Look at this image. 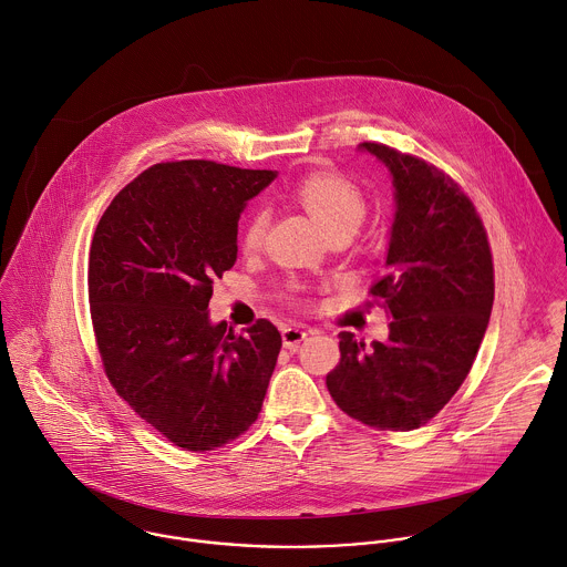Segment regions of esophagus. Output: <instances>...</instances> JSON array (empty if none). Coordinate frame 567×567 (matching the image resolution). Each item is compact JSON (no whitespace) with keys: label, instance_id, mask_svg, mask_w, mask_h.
Masks as SVG:
<instances>
[{"label":"esophagus","instance_id":"esophagus-1","mask_svg":"<svg viewBox=\"0 0 567 567\" xmlns=\"http://www.w3.org/2000/svg\"><path fill=\"white\" fill-rule=\"evenodd\" d=\"M307 336H309V331L302 329V327H285V329H282V344H285L287 349H298V344H300Z\"/></svg>","mask_w":567,"mask_h":567}]
</instances>
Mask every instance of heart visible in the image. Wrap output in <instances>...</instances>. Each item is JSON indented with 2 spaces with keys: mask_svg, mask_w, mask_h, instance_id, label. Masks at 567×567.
<instances>
[{
  "mask_svg": "<svg viewBox=\"0 0 567 567\" xmlns=\"http://www.w3.org/2000/svg\"><path fill=\"white\" fill-rule=\"evenodd\" d=\"M296 198L313 216V220L327 231L349 229L353 231L364 216V198L360 188L340 173L313 171L296 184ZM267 229V216L262 209H254L240 231V245L245 251H256L262 245Z\"/></svg>",
  "mask_w": 567,
  "mask_h": 567,
  "instance_id": "1",
  "label": "heart"
}]
</instances>
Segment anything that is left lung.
Masks as SVG:
<instances>
[{
    "mask_svg": "<svg viewBox=\"0 0 567 567\" xmlns=\"http://www.w3.org/2000/svg\"><path fill=\"white\" fill-rule=\"evenodd\" d=\"M390 168L396 218L371 300L394 320L390 338L364 344L340 333V362L327 373L333 403L390 432L432 421L474 364L494 302V262L483 220L445 171L381 142H362Z\"/></svg>",
    "mask_w": 567,
    "mask_h": 567,
    "instance_id": "obj_1",
    "label": "left lung"
}]
</instances>
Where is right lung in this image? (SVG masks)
I'll return each instance as SVG.
<instances>
[{"instance_id":"add662e5","label":"right lung","mask_w":567,"mask_h":567,"mask_svg":"<svg viewBox=\"0 0 567 567\" xmlns=\"http://www.w3.org/2000/svg\"><path fill=\"white\" fill-rule=\"evenodd\" d=\"M276 177L214 159L159 162L113 198L89 254L91 322L109 383L186 452H209L258 419L282 338L209 322L214 282L238 256L245 203Z\"/></svg>"}]
</instances>
